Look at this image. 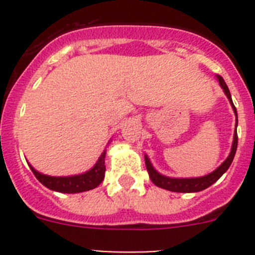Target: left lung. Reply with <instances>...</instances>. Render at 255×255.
Wrapping results in <instances>:
<instances>
[{"mask_svg": "<svg viewBox=\"0 0 255 255\" xmlns=\"http://www.w3.org/2000/svg\"><path fill=\"white\" fill-rule=\"evenodd\" d=\"M218 82H220L221 87L224 88L225 93H226L227 98L230 100L231 105H233L234 111H235L236 115V125H238V114H236V107L234 106L233 100H231V94H230L229 88H227L226 83L222 79V76L217 75ZM236 148H238V132L235 130V135H234V143H233V148H231V153L227 157L226 161L224 163L221 164L220 167L217 168L216 171H213L212 173L207 175V176L203 177H197V179H170V177L162 176L159 175L154 168L152 167V164H150L149 159L148 157H145V166H147V171L149 173V177L152 180V182L154 185H157L158 188L166 189V190L170 191H176V193H194V191H200L207 189L208 186H211L212 184H215L218 179H220L222 175L227 171V168L230 167V164L233 162L234 157H235L236 153Z\"/></svg>", "mask_w": 255, "mask_h": 255, "instance_id": "8db88e82", "label": "left lung"}]
</instances>
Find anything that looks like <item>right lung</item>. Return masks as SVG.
<instances>
[{"mask_svg": "<svg viewBox=\"0 0 255 255\" xmlns=\"http://www.w3.org/2000/svg\"><path fill=\"white\" fill-rule=\"evenodd\" d=\"M106 150L101 154L100 159L93 168L83 175L69 177H52L47 175H42L29 164L30 170L33 171L34 176L51 190L60 191V193H82V191L92 190L97 188L105 179L106 166H105Z\"/></svg>", "mask_w": 255, "mask_h": 255, "instance_id": "add662e5", "label": "right lung"}]
</instances>
